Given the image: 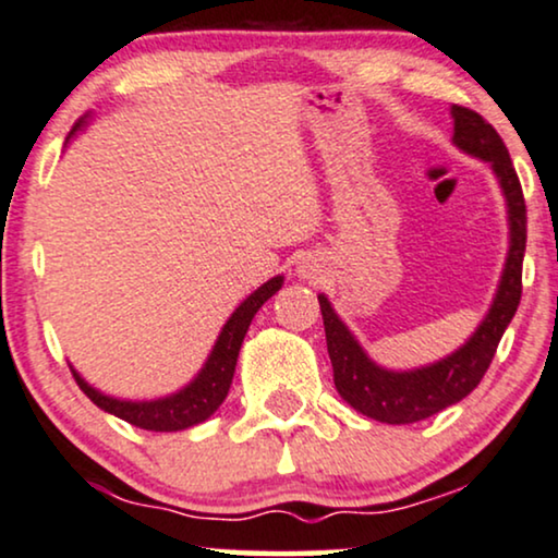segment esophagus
I'll use <instances>...</instances> for the list:
<instances>
[{
  "instance_id": "esophagus-1",
  "label": "esophagus",
  "mask_w": 558,
  "mask_h": 558,
  "mask_svg": "<svg viewBox=\"0 0 558 558\" xmlns=\"http://www.w3.org/2000/svg\"><path fill=\"white\" fill-rule=\"evenodd\" d=\"M299 272H303V275H306V267H301V270Z\"/></svg>"
}]
</instances>
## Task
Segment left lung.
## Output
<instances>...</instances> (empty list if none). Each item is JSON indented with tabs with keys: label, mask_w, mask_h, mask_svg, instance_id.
Returning a JSON list of instances; mask_svg holds the SVG:
<instances>
[{
	"label": "left lung",
	"mask_w": 558,
	"mask_h": 558,
	"mask_svg": "<svg viewBox=\"0 0 558 558\" xmlns=\"http://www.w3.org/2000/svg\"><path fill=\"white\" fill-rule=\"evenodd\" d=\"M453 141L463 151L489 161L502 185L507 197V214H510V252L499 291L495 295L486 319L478 324L474 337L461 350L448 355L446 361L427 365V368L393 373L378 368L365 355L348 327L337 319L329 301L319 295L324 331H327V350L331 371H335V386L340 397L352 409L365 417L389 422V425H412V422L427 420L442 409L456 404L482 384L497 344L502 340L507 324L512 322L523 295V257L527 239V210L523 187H520L518 172H514L510 151L505 141L486 123L476 110L453 105Z\"/></svg>",
	"instance_id": "left-lung-1"
}]
</instances>
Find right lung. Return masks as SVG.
I'll return each mask as SVG.
<instances>
[{"label": "right lung", "instance_id": "right-lung-1", "mask_svg": "<svg viewBox=\"0 0 558 558\" xmlns=\"http://www.w3.org/2000/svg\"><path fill=\"white\" fill-rule=\"evenodd\" d=\"M82 123L84 121L76 123L72 133L80 129ZM280 286H283V278L267 280L265 286H259L257 291L231 314V319L223 324L221 335H218V342L214 352H210L206 368L197 373L193 384H190L187 389H182L180 393H172V397L157 401H121L95 391L74 373L76 384H80V389L87 393L97 407L125 420L133 427L151 429V433H174V429H187L197 425V422H206L210 414L221 407V401L227 399L231 378H234L239 348H242L252 316L257 314V308L263 306L272 293L280 291Z\"/></svg>", "mask_w": 558, "mask_h": 558}]
</instances>
